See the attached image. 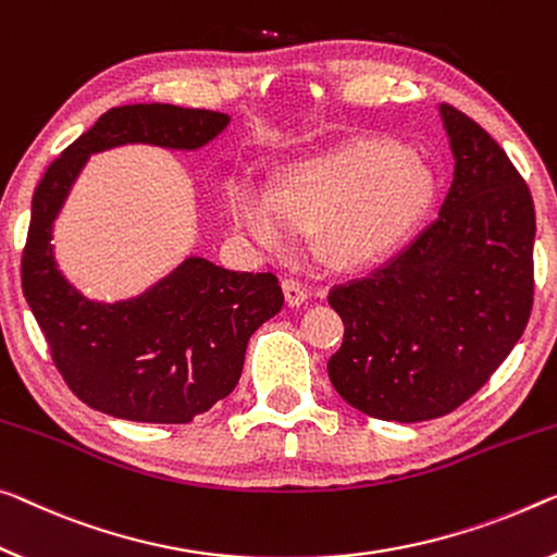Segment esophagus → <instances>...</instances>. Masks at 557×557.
<instances>
[{
	"instance_id": "1",
	"label": "esophagus",
	"mask_w": 557,
	"mask_h": 557,
	"mask_svg": "<svg viewBox=\"0 0 557 557\" xmlns=\"http://www.w3.org/2000/svg\"><path fill=\"white\" fill-rule=\"evenodd\" d=\"M281 286H284L288 306H301L308 298V288L298 278H284V284Z\"/></svg>"
}]
</instances>
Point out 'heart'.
Listing matches in <instances>:
<instances>
[{
  "label": "heart",
  "instance_id": "b5f03b06",
  "mask_svg": "<svg viewBox=\"0 0 557 557\" xmlns=\"http://www.w3.org/2000/svg\"><path fill=\"white\" fill-rule=\"evenodd\" d=\"M433 194V174L418 153L388 139L294 161L273 189L231 176L224 207L231 226L263 251H288L298 231L315 228L321 251L346 269L383 259L418 224Z\"/></svg>",
  "mask_w": 557,
  "mask_h": 557
}]
</instances>
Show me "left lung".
<instances>
[{
	"instance_id": "1",
	"label": "left lung",
	"mask_w": 557,
	"mask_h": 557,
	"mask_svg": "<svg viewBox=\"0 0 557 557\" xmlns=\"http://www.w3.org/2000/svg\"><path fill=\"white\" fill-rule=\"evenodd\" d=\"M456 157L438 219L363 278L333 286L344 344L338 396L379 421L441 418L481 391L533 308L535 209L525 178L481 124L441 104Z\"/></svg>"
}]
</instances>
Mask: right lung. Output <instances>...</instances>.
Here are the masks:
<instances>
[{
	"label": "right lung",
	"mask_w": 557,
	"mask_h": 557,
	"mask_svg": "<svg viewBox=\"0 0 557 557\" xmlns=\"http://www.w3.org/2000/svg\"><path fill=\"white\" fill-rule=\"evenodd\" d=\"M226 114L174 104L109 109L51 161L32 199L22 251V290L51 361L84 404L139 423H189L242 379L251 333L284 306L273 273H236L186 259L149 294L94 304L54 267L51 221L89 153L119 144L199 149Z\"/></svg>",
	"instance_id": "1"
}]
</instances>
